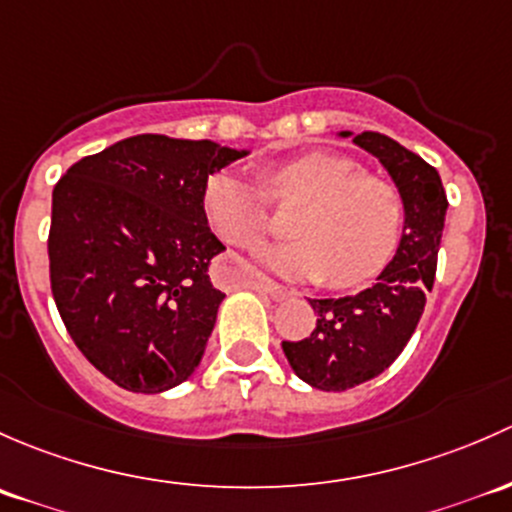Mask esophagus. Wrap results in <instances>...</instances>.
Wrapping results in <instances>:
<instances>
[{
	"label": "esophagus",
	"mask_w": 512,
	"mask_h": 512,
	"mask_svg": "<svg viewBox=\"0 0 512 512\" xmlns=\"http://www.w3.org/2000/svg\"><path fill=\"white\" fill-rule=\"evenodd\" d=\"M246 288H254V291H261V293H268L273 300H286L291 298L293 291H288V288L278 286V283L268 281V278H251V281H244Z\"/></svg>",
	"instance_id": "esophagus-1"
}]
</instances>
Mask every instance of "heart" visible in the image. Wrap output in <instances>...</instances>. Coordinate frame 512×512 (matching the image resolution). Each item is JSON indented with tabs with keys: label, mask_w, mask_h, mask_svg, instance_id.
Instances as JSON below:
<instances>
[{
	"label": "heart",
	"mask_w": 512,
	"mask_h": 512,
	"mask_svg": "<svg viewBox=\"0 0 512 512\" xmlns=\"http://www.w3.org/2000/svg\"><path fill=\"white\" fill-rule=\"evenodd\" d=\"M266 192L278 204H303L291 224L295 239L258 251L261 266L278 276L360 288L397 254L407 217L402 194L355 160L308 152L273 167ZM204 209L214 231L234 246H256L268 231L266 194L234 170L207 179Z\"/></svg>",
	"instance_id": "heart-1"
}]
</instances>
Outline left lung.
Masks as SVG:
<instances>
[{"label":"left lung","mask_w":512,"mask_h":512,"mask_svg":"<svg viewBox=\"0 0 512 512\" xmlns=\"http://www.w3.org/2000/svg\"><path fill=\"white\" fill-rule=\"evenodd\" d=\"M357 147L377 157L404 199V234L377 283L345 298H310L315 328L305 340L283 342L288 365L310 387L345 392L377 377L402 355L434 286L436 256L449 202L439 172L379 133L352 135Z\"/></svg>","instance_id":"left-lung-1"}]
</instances>
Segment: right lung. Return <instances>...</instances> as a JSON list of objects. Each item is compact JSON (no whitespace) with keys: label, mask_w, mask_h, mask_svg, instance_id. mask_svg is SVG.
<instances>
[{"label":"right lung","mask_w":512,"mask_h":512,"mask_svg":"<svg viewBox=\"0 0 512 512\" xmlns=\"http://www.w3.org/2000/svg\"><path fill=\"white\" fill-rule=\"evenodd\" d=\"M212 140L135 135L83 157L54 187L51 293L78 350L118 387L160 394L199 367L224 293L207 179L241 160Z\"/></svg>","instance_id":"right-lung-1"}]
</instances>
